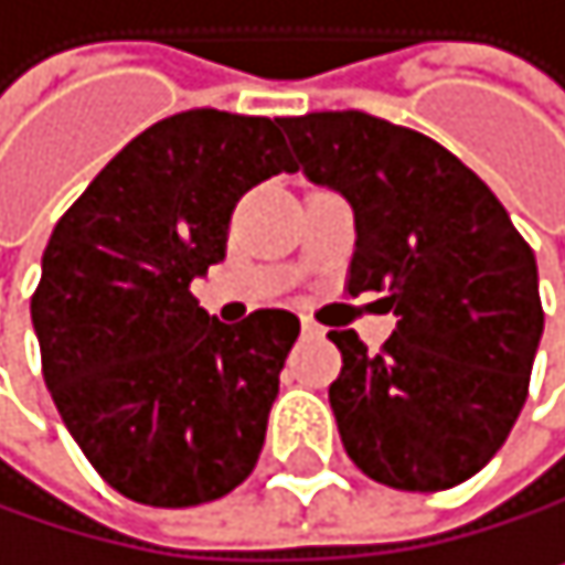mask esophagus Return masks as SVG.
Returning a JSON list of instances; mask_svg holds the SVG:
<instances>
[{
  "label": "esophagus",
  "instance_id": "obj_1",
  "mask_svg": "<svg viewBox=\"0 0 565 565\" xmlns=\"http://www.w3.org/2000/svg\"><path fill=\"white\" fill-rule=\"evenodd\" d=\"M299 330H302V337H323V327H320V323H313V320H302V323H299Z\"/></svg>",
  "mask_w": 565,
  "mask_h": 565
}]
</instances>
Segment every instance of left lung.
<instances>
[{
    "label": "left lung",
    "mask_w": 565,
    "mask_h": 565,
    "mask_svg": "<svg viewBox=\"0 0 565 565\" xmlns=\"http://www.w3.org/2000/svg\"><path fill=\"white\" fill-rule=\"evenodd\" d=\"M296 168L353 209L350 296L397 317L381 353L330 330V407L353 465L404 492H441L505 445L543 340L540 273L489 184L438 140L360 110L282 117Z\"/></svg>",
    "instance_id": "obj_1"
}]
</instances>
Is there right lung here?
Here are the masks:
<instances>
[{
	"instance_id": "add662e5",
	"label": "right lung",
	"mask_w": 565,
	"mask_h": 565,
	"mask_svg": "<svg viewBox=\"0 0 565 565\" xmlns=\"http://www.w3.org/2000/svg\"><path fill=\"white\" fill-rule=\"evenodd\" d=\"M279 171H296L279 117L184 110L137 134L46 242L30 306L46 387L134 502L202 505L259 461L299 320L256 309L228 327L191 282L225 259L238 194Z\"/></svg>"
}]
</instances>
